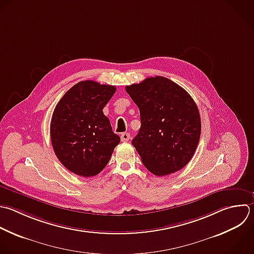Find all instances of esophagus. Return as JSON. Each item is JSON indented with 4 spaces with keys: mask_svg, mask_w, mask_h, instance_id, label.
<instances>
[{
    "mask_svg": "<svg viewBox=\"0 0 254 254\" xmlns=\"http://www.w3.org/2000/svg\"><path fill=\"white\" fill-rule=\"evenodd\" d=\"M130 140V134L129 133H123L121 135V141L122 142H128Z\"/></svg>",
    "mask_w": 254,
    "mask_h": 254,
    "instance_id": "34e87169",
    "label": "esophagus"
}]
</instances>
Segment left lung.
<instances>
[{"label": "left lung", "mask_w": 254, "mask_h": 254, "mask_svg": "<svg viewBox=\"0 0 254 254\" xmlns=\"http://www.w3.org/2000/svg\"><path fill=\"white\" fill-rule=\"evenodd\" d=\"M126 91L140 110L141 127L132 145L144 166L156 176L183 169L200 136V117L191 96L163 76L128 85Z\"/></svg>", "instance_id": "obj_1"}]
</instances>
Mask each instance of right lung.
Instances as JSON below:
<instances>
[{"mask_svg":"<svg viewBox=\"0 0 254 254\" xmlns=\"http://www.w3.org/2000/svg\"><path fill=\"white\" fill-rule=\"evenodd\" d=\"M115 91L113 85L80 81L55 108L51 121L54 151L61 163L78 176L99 174L120 142L103 113Z\"/></svg>","mask_w":254,"mask_h":254,"instance_id":"right-lung-1","label":"right lung"}]
</instances>
